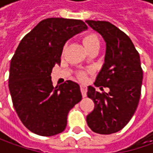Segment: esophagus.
Wrapping results in <instances>:
<instances>
[{
	"mask_svg": "<svg viewBox=\"0 0 153 153\" xmlns=\"http://www.w3.org/2000/svg\"><path fill=\"white\" fill-rule=\"evenodd\" d=\"M81 92H82V97H86L87 96V88L85 86H81Z\"/></svg>",
	"mask_w": 153,
	"mask_h": 153,
	"instance_id": "obj_1",
	"label": "esophagus"
}]
</instances>
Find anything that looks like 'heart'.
Wrapping results in <instances>:
<instances>
[{
	"label": "heart",
	"instance_id": "obj_1",
	"mask_svg": "<svg viewBox=\"0 0 153 153\" xmlns=\"http://www.w3.org/2000/svg\"><path fill=\"white\" fill-rule=\"evenodd\" d=\"M83 43L85 45L86 48L88 50H90L92 48H100V37L98 36L96 33L90 32L86 34L83 36ZM66 46H65L64 49H65ZM77 76L80 80L84 81L87 78V72L86 71H80L79 73L77 74Z\"/></svg>",
	"mask_w": 153,
	"mask_h": 153
}]
</instances>
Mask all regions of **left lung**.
Here are the masks:
<instances>
[{"mask_svg":"<svg viewBox=\"0 0 153 153\" xmlns=\"http://www.w3.org/2000/svg\"><path fill=\"white\" fill-rule=\"evenodd\" d=\"M86 23L100 34L106 43L105 63L94 85L110 89L109 93H100L88 86L87 95L93 100L94 108L86 120L92 131L110 134L124 128L134 114L140 97L143 71L139 53L125 33L107 21Z\"/></svg>","mask_w":153,"mask_h":153,"instance_id":"obj_1","label":"left lung"}]
</instances>
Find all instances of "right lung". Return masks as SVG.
Listing matches in <instances>:
<instances>
[{"mask_svg":"<svg viewBox=\"0 0 153 153\" xmlns=\"http://www.w3.org/2000/svg\"><path fill=\"white\" fill-rule=\"evenodd\" d=\"M87 29L82 20L49 18L21 40L11 59L8 87L15 111L30 131L53 136L65 130L70 110L82 100L80 86L69 80L54 88L51 72L60 64L67 40Z\"/></svg>","mask_w":153,"mask_h":153,"instance_id":"1","label":"right lung"}]
</instances>
